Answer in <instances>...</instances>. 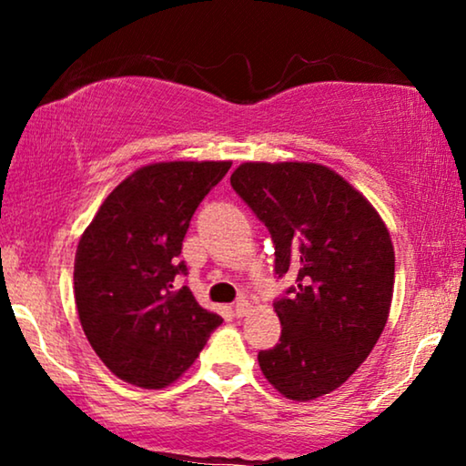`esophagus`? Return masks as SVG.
I'll return each mask as SVG.
<instances>
[{
    "instance_id": "esophagus-1",
    "label": "esophagus",
    "mask_w": 466,
    "mask_h": 466,
    "mask_svg": "<svg viewBox=\"0 0 466 466\" xmlns=\"http://www.w3.org/2000/svg\"><path fill=\"white\" fill-rule=\"evenodd\" d=\"M248 311H250V303H248V299H244L241 297L238 303H235V316H239V318H244Z\"/></svg>"
}]
</instances>
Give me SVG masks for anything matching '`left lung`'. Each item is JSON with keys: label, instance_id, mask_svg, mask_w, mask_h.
Segmentation results:
<instances>
[{"label": "left lung", "instance_id": "obj_1", "mask_svg": "<svg viewBox=\"0 0 466 466\" xmlns=\"http://www.w3.org/2000/svg\"><path fill=\"white\" fill-rule=\"evenodd\" d=\"M231 187L269 228L278 276L297 289L273 309L279 343L258 352L279 394L314 400L371 354L390 314L394 248L371 203L320 163H241Z\"/></svg>", "mask_w": 466, "mask_h": 466}]
</instances>
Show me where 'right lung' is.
<instances>
[{
    "mask_svg": "<svg viewBox=\"0 0 466 466\" xmlns=\"http://www.w3.org/2000/svg\"><path fill=\"white\" fill-rule=\"evenodd\" d=\"M231 161L150 163L101 203L78 241L74 297L88 343L127 384L158 390L197 360L222 318L203 309L177 260L190 218Z\"/></svg>",
    "mask_w": 466,
    "mask_h": 466,
    "instance_id": "obj_1",
    "label": "right lung"
}]
</instances>
